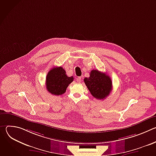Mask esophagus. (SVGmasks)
Wrapping results in <instances>:
<instances>
[{
	"mask_svg": "<svg viewBox=\"0 0 156 156\" xmlns=\"http://www.w3.org/2000/svg\"><path fill=\"white\" fill-rule=\"evenodd\" d=\"M76 81H77V82H78V83H80L81 81V77H78L77 78H76Z\"/></svg>",
	"mask_w": 156,
	"mask_h": 156,
	"instance_id": "34e87169",
	"label": "esophagus"
}]
</instances>
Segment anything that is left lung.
Segmentation results:
<instances>
[{
  "instance_id": "1",
  "label": "left lung",
  "mask_w": 156,
  "mask_h": 156,
  "mask_svg": "<svg viewBox=\"0 0 156 156\" xmlns=\"http://www.w3.org/2000/svg\"><path fill=\"white\" fill-rule=\"evenodd\" d=\"M84 82L92 96L97 99H104L112 89V82L110 76L97 70H93L89 78Z\"/></svg>"
}]
</instances>
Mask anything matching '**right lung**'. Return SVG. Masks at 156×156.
<instances>
[{"label": "right lung", "instance_id": "1", "mask_svg": "<svg viewBox=\"0 0 156 156\" xmlns=\"http://www.w3.org/2000/svg\"><path fill=\"white\" fill-rule=\"evenodd\" d=\"M73 81V76H67L62 67H54L46 76V85L49 93L53 95H62L66 92L69 85Z\"/></svg>", "mask_w": 156, "mask_h": 156}]
</instances>
